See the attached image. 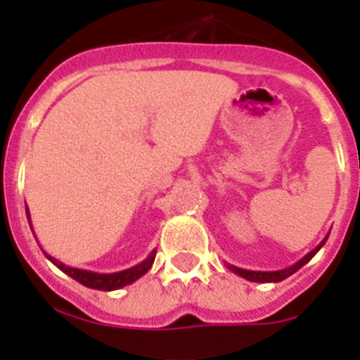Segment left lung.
Segmentation results:
<instances>
[{
    "label": "left lung",
    "mask_w": 360,
    "mask_h": 360,
    "mask_svg": "<svg viewBox=\"0 0 360 360\" xmlns=\"http://www.w3.org/2000/svg\"><path fill=\"white\" fill-rule=\"evenodd\" d=\"M329 239V233H327V237H325L321 243H319L314 250H310L307 254V256L302 257V259H299L297 263H293L291 267H285V269H280V271H248V269H239L236 267V265H230V263H226V267L230 269V271H233L236 274H239L240 278H246L250 280V282H282V280H285L288 276H291L293 273H297L299 269L302 267V265H307L310 259H312L316 254L319 252V248L325 245V240Z\"/></svg>",
    "instance_id": "obj_1"
}]
</instances>
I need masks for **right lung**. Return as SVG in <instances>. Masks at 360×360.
<instances>
[{"instance_id": "1", "label": "right lung", "mask_w": 360, "mask_h": 360, "mask_svg": "<svg viewBox=\"0 0 360 360\" xmlns=\"http://www.w3.org/2000/svg\"><path fill=\"white\" fill-rule=\"evenodd\" d=\"M25 213H27V219H30V211H27V209H25ZM44 256H46L56 267L61 269L65 274H69L70 278H75L76 282H80V284H84L86 288L101 291H112L132 284V282H136L140 276H143V274L151 269L153 262H155V256H157V250H153L141 263H138L134 267L124 269V271H120V273H93V271H86V269L69 267V265L58 262L56 257L48 256L46 252H44Z\"/></svg>"}]
</instances>
